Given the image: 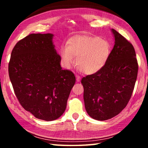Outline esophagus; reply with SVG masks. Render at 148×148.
<instances>
[{"mask_svg":"<svg viewBox=\"0 0 148 148\" xmlns=\"http://www.w3.org/2000/svg\"><path fill=\"white\" fill-rule=\"evenodd\" d=\"M76 80H77V82H79L80 80H81V77L79 76H76Z\"/></svg>","mask_w":148,"mask_h":148,"instance_id":"34e87169","label":"esophagus"}]
</instances>
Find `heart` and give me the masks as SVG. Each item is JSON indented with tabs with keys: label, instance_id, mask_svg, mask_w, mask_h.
<instances>
[{
	"label": "heart",
	"instance_id": "obj_1",
	"mask_svg": "<svg viewBox=\"0 0 148 148\" xmlns=\"http://www.w3.org/2000/svg\"><path fill=\"white\" fill-rule=\"evenodd\" d=\"M112 52L111 44L107 40L97 36L77 35L70 38L66 47H62L60 54L63 66L70 69L74 63L82 72L93 74L106 64Z\"/></svg>",
	"mask_w": 148,
	"mask_h": 148
}]
</instances>
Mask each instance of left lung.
Returning <instances> with one entry per match:
<instances>
[{
  "mask_svg": "<svg viewBox=\"0 0 148 148\" xmlns=\"http://www.w3.org/2000/svg\"><path fill=\"white\" fill-rule=\"evenodd\" d=\"M115 44L101 71L82 79L85 108L89 116L104 121L117 116L128 104L138 65L132 45L112 29Z\"/></svg>",
  "mask_w": 148,
  "mask_h": 148,
  "instance_id": "left-lung-1",
  "label": "left lung"
}]
</instances>
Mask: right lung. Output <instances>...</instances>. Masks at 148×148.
Segmentation results:
<instances>
[{"label":"right lung","instance_id":"obj_1","mask_svg":"<svg viewBox=\"0 0 148 148\" xmlns=\"http://www.w3.org/2000/svg\"><path fill=\"white\" fill-rule=\"evenodd\" d=\"M53 34H31L14 46L9 77L23 108L36 118L53 121L64 113L76 82L72 72L62 70Z\"/></svg>","mask_w":148,"mask_h":148}]
</instances>
